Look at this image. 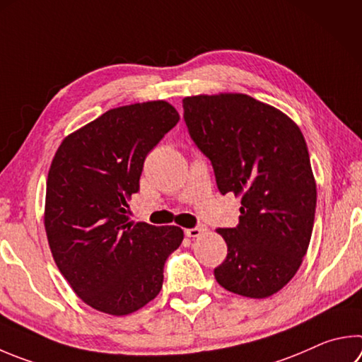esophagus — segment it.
I'll list each match as a JSON object with an SVG mask.
<instances>
[{
    "mask_svg": "<svg viewBox=\"0 0 362 362\" xmlns=\"http://www.w3.org/2000/svg\"><path fill=\"white\" fill-rule=\"evenodd\" d=\"M206 231V229L201 228V226H196V228H189V229H185V234L187 238H199V235Z\"/></svg>",
    "mask_w": 362,
    "mask_h": 362,
    "instance_id": "1",
    "label": "esophagus"
}]
</instances>
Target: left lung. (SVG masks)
Instances as JSON below:
<instances>
[{
	"label": "left lung",
	"mask_w": 362,
	"mask_h": 362,
	"mask_svg": "<svg viewBox=\"0 0 362 362\" xmlns=\"http://www.w3.org/2000/svg\"><path fill=\"white\" fill-rule=\"evenodd\" d=\"M182 103L220 193L240 196L239 225L216 229L228 255L215 279L234 294L269 298L294 277L312 238L317 183L304 136L281 110L244 93Z\"/></svg>",
	"instance_id": "left-lung-1"
}]
</instances>
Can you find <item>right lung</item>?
I'll list each match as a JSON object with an SVG mask.
<instances>
[{
    "label": "right lung",
    "mask_w": 362,
    "mask_h": 362,
    "mask_svg": "<svg viewBox=\"0 0 362 362\" xmlns=\"http://www.w3.org/2000/svg\"><path fill=\"white\" fill-rule=\"evenodd\" d=\"M166 101L110 109L64 137L52 160L44 226L55 264L85 304L123 317L153 300L179 226L129 221L144 161L179 122Z\"/></svg>",
    "instance_id": "add662e5"
}]
</instances>
